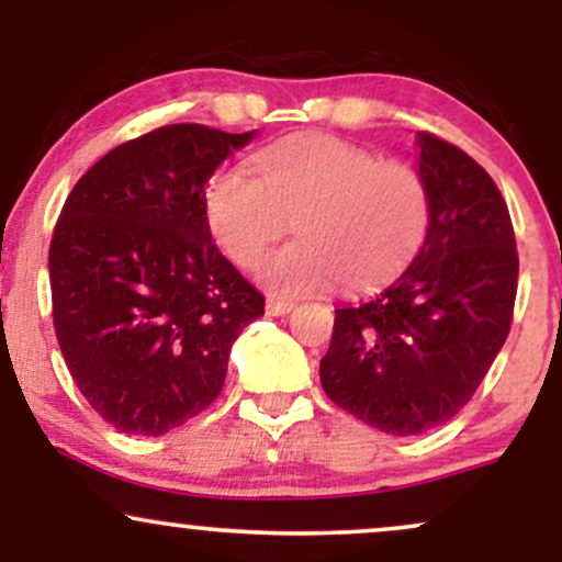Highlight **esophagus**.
Here are the masks:
<instances>
[{"instance_id": "1", "label": "esophagus", "mask_w": 562, "mask_h": 562, "mask_svg": "<svg viewBox=\"0 0 562 562\" xmlns=\"http://www.w3.org/2000/svg\"><path fill=\"white\" fill-rule=\"evenodd\" d=\"M293 306H295L293 301L274 299V295H269L267 299V314H272V317H285V314L293 312Z\"/></svg>"}]
</instances>
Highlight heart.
Returning a JSON list of instances; mask_svg holds the SVG:
<instances>
[{
    "label": "heart",
    "instance_id": "b5f03b06",
    "mask_svg": "<svg viewBox=\"0 0 562 562\" xmlns=\"http://www.w3.org/2000/svg\"><path fill=\"white\" fill-rule=\"evenodd\" d=\"M211 182L209 224L237 267H254L290 227L301 237L261 261L269 290L303 295L338 280L362 290L398 274L430 224V187L406 160L335 137H303Z\"/></svg>",
    "mask_w": 562,
    "mask_h": 562
}]
</instances>
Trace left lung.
Returning a JSON list of instances; mask_svg holds the SVG:
<instances>
[{"mask_svg": "<svg viewBox=\"0 0 562 562\" xmlns=\"http://www.w3.org/2000/svg\"><path fill=\"white\" fill-rule=\"evenodd\" d=\"M430 187L420 254L372 299L335 308L319 362L340 409L391 436H417L465 406L505 346L518 248L499 187L465 150L417 132Z\"/></svg>", "mask_w": 562, "mask_h": 562, "instance_id": "8db88e82", "label": "left lung"}]
</instances>
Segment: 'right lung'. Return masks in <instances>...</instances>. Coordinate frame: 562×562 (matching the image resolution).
Returning <instances> with one entry per match:
<instances>
[{"label":"right lung","mask_w":562,"mask_h":562,"mask_svg":"<svg viewBox=\"0 0 562 562\" xmlns=\"http://www.w3.org/2000/svg\"><path fill=\"white\" fill-rule=\"evenodd\" d=\"M256 132L171 124L102 156L49 243L57 344L115 430L164 436L214 404L263 295L218 254L205 182Z\"/></svg>","instance_id":"right-lung-1"}]
</instances>
